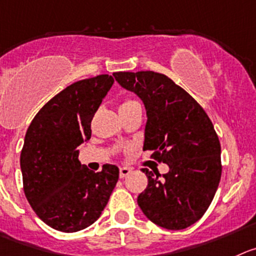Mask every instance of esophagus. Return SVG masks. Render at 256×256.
Wrapping results in <instances>:
<instances>
[{
  "label": "esophagus",
  "instance_id": "obj_1",
  "mask_svg": "<svg viewBox=\"0 0 256 256\" xmlns=\"http://www.w3.org/2000/svg\"><path fill=\"white\" fill-rule=\"evenodd\" d=\"M130 173H131V169L126 168V166L120 168V178H125V176H128Z\"/></svg>",
  "mask_w": 256,
  "mask_h": 256
}]
</instances>
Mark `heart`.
I'll return each mask as SVG.
<instances>
[{
	"label": "heart",
	"instance_id": "1",
	"mask_svg": "<svg viewBox=\"0 0 256 256\" xmlns=\"http://www.w3.org/2000/svg\"><path fill=\"white\" fill-rule=\"evenodd\" d=\"M138 104V102L134 101V100H125V101L120 104V108H128V107L134 106V104Z\"/></svg>",
	"mask_w": 256,
	"mask_h": 256
}]
</instances>
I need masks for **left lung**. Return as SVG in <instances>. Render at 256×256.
<instances>
[{"mask_svg": "<svg viewBox=\"0 0 256 256\" xmlns=\"http://www.w3.org/2000/svg\"><path fill=\"white\" fill-rule=\"evenodd\" d=\"M121 87L139 96L146 110L144 150L168 164L160 174L144 168L148 187L138 204L155 225L183 230L211 204L221 179V145L210 117L197 101L166 74L117 72Z\"/></svg>", "mask_w": 256, "mask_h": 256, "instance_id": "8db88e82", "label": "left lung"}]
</instances>
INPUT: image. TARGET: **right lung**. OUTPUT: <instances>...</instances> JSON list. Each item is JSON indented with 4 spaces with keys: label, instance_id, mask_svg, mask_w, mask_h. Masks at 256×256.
<instances>
[{
    "label": "right lung",
    "instance_id": "obj_1",
    "mask_svg": "<svg viewBox=\"0 0 256 256\" xmlns=\"http://www.w3.org/2000/svg\"><path fill=\"white\" fill-rule=\"evenodd\" d=\"M108 74L78 80L54 96L31 121L20 155L24 192L35 214L62 232L88 228L101 216L118 180V168L98 173L78 160L90 139V121L114 84Z\"/></svg>",
    "mask_w": 256,
    "mask_h": 256
}]
</instances>
